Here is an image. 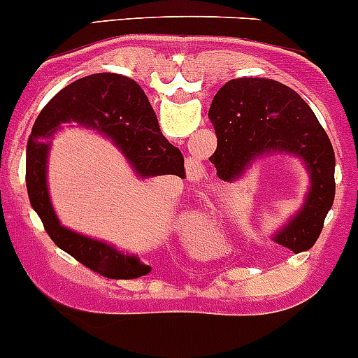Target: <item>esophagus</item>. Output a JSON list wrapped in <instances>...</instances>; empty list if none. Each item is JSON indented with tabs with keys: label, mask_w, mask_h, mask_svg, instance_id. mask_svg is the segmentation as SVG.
I'll return each mask as SVG.
<instances>
[{
	"label": "esophagus",
	"mask_w": 358,
	"mask_h": 358,
	"mask_svg": "<svg viewBox=\"0 0 358 358\" xmlns=\"http://www.w3.org/2000/svg\"><path fill=\"white\" fill-rule=\"evenodd\" d=\"M189 178L190 180H194V182H196V180H201L203 178V175H204V169L201 168V164H192L189 168Z\"/></svg>",
	"instance_id": "1"
}]
</instances>
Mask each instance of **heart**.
Segmentation results:
<instances>
[{
  "mask_svg": "<svg viewBox=\"0 0 358 358\" xmlns=\"http://www.w3.org/2000/svg\"><path fill=\"white\" fill-rule=\"evenodd\" d=\"M218 224L211 218H201V220H194L190 225V232L192 238L196 239L199 245H215L218 241Z\"/></svg>",
  "mask_w": 358,
  "mask_h": 358,
  "instance_id": "obj_1",
  "label": "heart"
}]
</instances>
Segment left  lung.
Returning <instances> with one entry per match:
<instances>
[{
	"instance_id": "8db88e82",
	"label": "left lung",
	"mask_w": 358,
	"mask_h": 358,
	"mask_svg": "<svg viewBox=\"0 0 358 358\" xmlns=\"http://www.w3.org/2000/svg\"><path fill=\"white\" fill-rule=\"evenodd\" d=\"M217 150L210 161L222 180L239 178L257 157L275 152L296 155L310 173L303 208L275 241L306 252L317 243L334 203V148L313 110L294 89L271 78L229 80L210 106Z\"/></svg>"
}]
</instances>
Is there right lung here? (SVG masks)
<instances>
[{
  "mask_svg": "<svg viewBox=\"0 0 358 358\" xmlns=\"http://www.w3.org/2000/svg\"><path fill=\"white\" fill-rule=\"evenodd\" d=\"M66 122H76L80 127L110 138L143 178L155 175L185 178L182 152L162 136L157 115L143 89L133 78L117 73H96L64 87L41 110L27 140V196L52 241L106 278L133 280L148 275L152 267L141 264L138 257L126 255L112 245L69 231L59 222L47 185L50 152V141L47 140Z\"/></svg>",
  "mask_w": 358,
  "mask_h": 358,
  "instance_id": "obj_1",
  "label": "right lung"
}]
</instances>
